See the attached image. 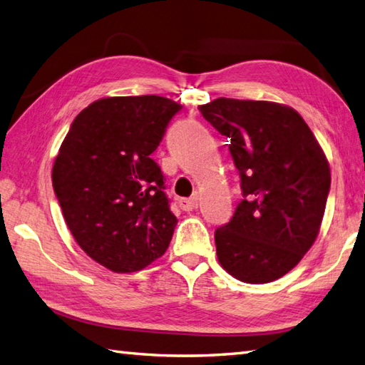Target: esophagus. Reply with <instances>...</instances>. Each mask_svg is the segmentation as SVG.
I'll return each instance as SVG.
<instances>
[{
    "label": "esophagus",
    "instance_id": "obj_1",
    "mask_svg": "<svg viewBox=\"0 0 365 365\" xmlns=\"http://www.w3.org/2000/svg\"><path fill=\"white\" fill-rule=\"evenodd\" d=\"M198 197H192V198H180V201H178V203H180V207L182 209V210H192V209H195V207H198Z\"/></svg>",
    "mask_w": 365,
    "mask_h": 365
}]
</instances>
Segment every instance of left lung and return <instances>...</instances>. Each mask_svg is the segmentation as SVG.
<instances>
[{
  "instance_id": "8db88e82",
  "label": "left lung",
  "mask_w": 365,
  "mask_h": 365,
  "mask_svg": "<svg viewBox=\"0 0 365 365\" xmlns=\"http://www.w3.org/2000/svg\"><path fill=\"white\" fill-rule=\"evenodd\" d=\"M198 109L231 142L244 195L215 230L218 262L250 284L284 277L319 236L331 185L325 153L284 104L217 98Z\"/></svg>"
}]
</instances>
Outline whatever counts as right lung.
Instances as JSON below:
<instances>
[{
	"label": "right lung",
	"mask_w": 365,
	"mask_h": 365,
	"mask_svg": "<svg viewBox=\"0 0 365 365\" xmlns=\"http://www.w3.org/2000/svg\"><path fill=\"white\" fill-rule=\"evenodd\" d=\"M181 104L158 95L109 96L73 120L53 165V187L78 245L115 273L165 253L176 217L150 156Z\"/></svg>",
	"instance_id": "obj_1"
}]
</instances>
